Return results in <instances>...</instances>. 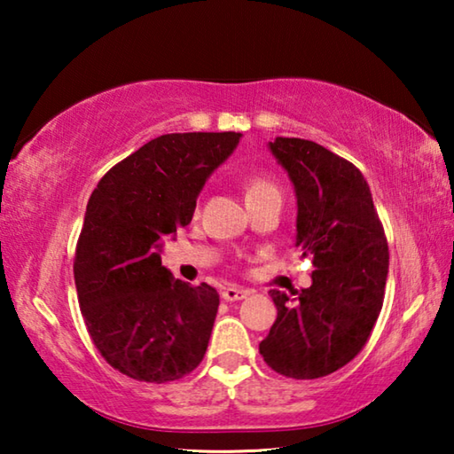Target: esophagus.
<instances>
[{"mask_svg":"<svg viewBox=\"0 0 454 454\" xmlns=\"http://www.w3.org/2000/svg\"><path fill=\"white\" fill-rule=\"evenodd\" d=\"M248 296V290L244 288H238V286H228L222 292V298H224L226 302H236V301H242V298Z\"/></svg>","mask_w":454,"mask_h":454,"instance_id":"esophagus-1","label":"esophagus"}]
</instances>
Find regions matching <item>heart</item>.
<instances>
[{"label":"heart","mask_w":454,"mask_h":454,"mask_svg":"<svg viewBox=\"0 0 454 454\" xmlns=\"http://www.w3.org/2000/svg\"><path fill=\"white\" fill-rule=\"evenodd\" d=\"M272 192H278V190H276L274 184H270L268 180L248 178V180L244 182V198H246V202H248V200H256L260 196L272 194Z\"/></svg>","instance_id":"heart-1"}]
</instances>
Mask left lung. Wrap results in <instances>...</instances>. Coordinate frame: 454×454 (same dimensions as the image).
I'll return each mask as SVG.
<instances>
[{
  "label": "left lung",
  "instance_id": "left-lung-1",
  "mask_svg": "<svg viewBox=\"0 0 454 454\" xmlns=\"http://www.w3.org/2000/svg\"><path fill=\"white\" fill-rule=\"evenodd\" d=\"M296 196V248L314 264L310 288L270 296L278 317L260 342L272 371L320 379L355 358L379 318L388 246L371 188L356 166L301 137L268 142Z\"/></svg>",
  "mask_w": 454,
  "mask_h": 454
}]
</instances>
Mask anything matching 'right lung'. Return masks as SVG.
<instances>
[{"label":"right lung","mask_w":454,"mask_h":454,"mask_svg":"<svg viewBox=\"0 0 454 454\" xmlns=\"http://www.w3.org/2000/svg\"><path fill=\"white\" fill-rule=\"evenodd\" d=\"M242 134H166L121 160L91 192L74 280L96 348L129 379L162 384L202 363L220 296L190 286L160 252L190 224L206 180Z\"/></svg>","instance_id":"right-lung-1"}]
</instances>
